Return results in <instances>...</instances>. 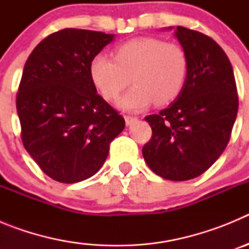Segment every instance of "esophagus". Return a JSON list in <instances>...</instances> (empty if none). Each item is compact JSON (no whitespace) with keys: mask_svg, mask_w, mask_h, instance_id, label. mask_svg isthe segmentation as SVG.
<instances>
[{"mask_svg":"<svg viewBox=\"0 0 249 249\" xmlns=\"http://www.w3.org/2000/svg\"><path fill=\"white\" fill-rule=\"evenodd\" d=\"M124 120H126L127 126H129V124H132V123L135 122V121H137V117H135V116H131V114H126V116H124Z\"/></svg>","mask_w":249,"mask_h":249,"instance_id":"1","label":"esophagus"}]
</instances>
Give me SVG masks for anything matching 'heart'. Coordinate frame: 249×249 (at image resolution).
Instances as JSON below:
<instances>
[{
	"label": "heart",
	"instance_id": "heart-1",
	"mask_svg": "<svg viewBox=\"0 0 249 249\" xmlns=\"http://www.w3.org/2000/svg\"><path fill=\"white\" fill-rule=\"evenodd\" d=\"M187 70L183 48L155 37L129 39L116 47L114 58L98 53L89 63L92 81L106 100L117 98L132 77L135 86L118 100L127 111L172 102L183 89Z\"/></svg>",
	"mask_w": 249,
	"mask_h": 249
}]
</instances>
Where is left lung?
<instances>
[{
    "mask_svg": "<svg viewBox=\"0 0 249 249\" xmlns=\"http://www.w3.org/2000/svg\"><path fill=\"white\" fill-rule=\"evenodd\" d=\"M188 61L175 103L144 120L152 137L142 148L149 168L169 181H188L210 168L227 147L238 112L234 73L227 54L210 36L177 26Z\"/></svg>",
    "mask_w": 249,
    "mask_h": 249,
    "instance_id": "8db88e82",
    "label": "left lung"
}]
</instances>
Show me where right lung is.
<instances>
[{
  "mask_svg": "<svg viewBox=\"0 0 249 249\" xmlns=\"http://www.w3.org/2000/svg\"><path fill=\"white\" fill-rule=\"evenodd\" d=\"M111 41L113 35L65 28L42 39L25 63L16 97L22 143L61 183L98 172L126 124L89 74L92 58Z\"/></svg>",
  "mask_w": 249,
  "mask_h": 249,
  "instance_id": "right-lung-1",
  "label": "right lung"
}]
</instances>
